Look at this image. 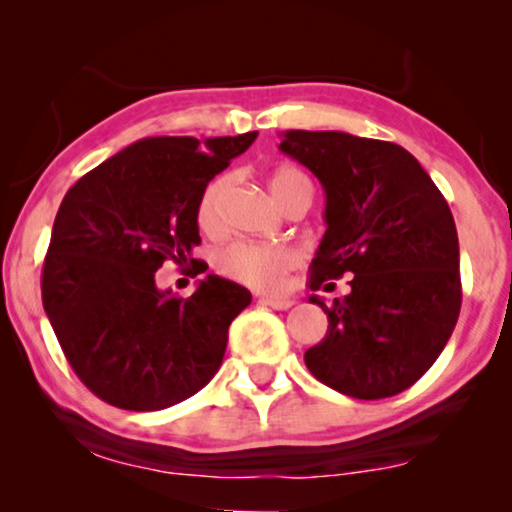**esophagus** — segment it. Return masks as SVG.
Here are the masks:
<instances>
[{"instance_id": "34e87169", "label": "esophagus", "mask_w": 512, "mask_h": 512, "mask_svg": "<svg viewBox=\"0 0 512 512\" xmlns=\"http://www.w3.org/2000/svg\"><path fill=\"white\" fill-rule=\"evenodd\" d=\"M261 303L275 307V310H289V307H293V300L284 296H261Z\"/></svg>"}]
</instances>
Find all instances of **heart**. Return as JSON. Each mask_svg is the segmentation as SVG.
<instances>
[{
    "mask_svg": "<svg viewBox=\"0 0 512 512\" xmlns=\"http://www.w3.org/2000/svg\"><path fill=\"white\" fill-rule=\"evenodd\" d=\"M230 188V177L219 174L202 188L195 219L205 233H216L223 226V200ZM268 188L279 207L298 191L312 193V181L300 167L282 165L270 174ZM296 251L286 244H256V242H235L221 251L219 268L223 275L237 279V282L254 286V289H277L286 272L296 265Z\"/></svg>",
    "mask_w": 512,
    "mask_h": 512,
    "instance_id": "obj_1",
    "label": "heart"
}]
</instances>
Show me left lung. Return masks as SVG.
I'll return each mask as SVG.
<instances>
[{"mask_svg": "<svg viewBox=\"0 0 512 512\" xmlns=\"http://www.w3.org/2000/svg\"><path fill=\"white\" fill-rule=\"evenodd\" d=\"M279 151L305 165L326 193V233L310 286L352 277L333 305L310 373L340 394H401L433 366L461 310L459 237L443 193L417 158L382 139L338 130H286Z\"/></svg>", "mask_w": 512, "mask_h": 512, "instance_id": "obj_1", "label": "left lung"}]
</instances>
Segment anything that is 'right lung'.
Instances as JSON below:
<instances>
[{"instance_id": "add662e5", "label": "right lung", "mask_w": 512, "mask_h": 512, "mask_svg": "<svg viewBox=\"0 0 512 512\" xmlns=\"http://www.w3.org/2000/svg\"><path fill=\"white\" fill-rule=\"evenodd\" d=\"M235 137H146L69 188L55 216L41 300L69 366L102 401L163 410L198 394L219 370L228 326L251 303L207 275L191 298L158 289L165 261L200 275L195 207L209 181L254 144Z\"/></svg>"}]
</instances>
